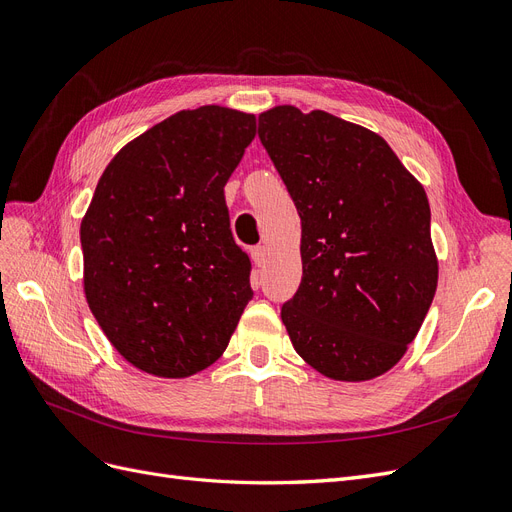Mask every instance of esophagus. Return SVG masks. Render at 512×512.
<instances>
[{
    "mask_svg": "<svg viewBox=\"0 0 512 512\" xmlns=\"http://www.w3.org/2000/svg\"><path fill=\"white\" fill-rule=\"evenodd\" d=\"M251 257H253V261H255V266H263V263H266V257H268V251H266V246H255V249L251 251Z\"/></svg>",
    "mask_w": 512,
    "mask_h": 512,
    "instance_id": "obj_1",
    "label": "esophagus"
}]
</instances>
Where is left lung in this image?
I'll return each instance as SVG.
<instances>
[{
    "label": "left lung",
    "mask_w": 512,
    "mask_h": 512,
    "mask_svg": "<svg viewBox=\"0 0 512 512\" xmlns=\"http://www.w3.org/2000/svg\"><path fill=\"white\" fill-rule=\"evenodd\" d=\"M259 140L302 219V283L280 310L293 349L334 381H372L436 293L425 189L381 136L323 110L261 112Z\"/></svg>",
    "instance_id": "left-lung-1"
}]
</instances>
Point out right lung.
I'll return each instance as SVG.
<instances>
[{
  "label": "right lung",
  "mask_w": 512,
  "mask_h": 512,
  "mask_svg": "<svg viewBox=\"0 0 512 512\" xmlns=\"http://www.w3.org/2000/svg\"><path fill=\"white\" fill-rule=\"evenodd\" d=\"M255 138V114L180 110L127 142L80 223L85 295L131 366L161 378L208 368L253 298L223 187Z\"/></svg>",
  "instance_id": "add662e5"
}]
</instances>
